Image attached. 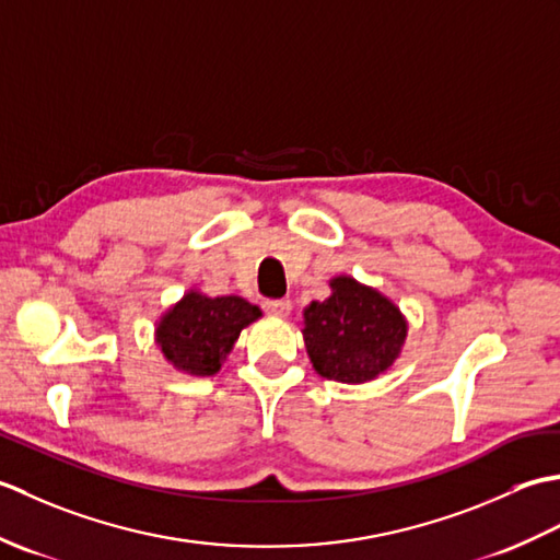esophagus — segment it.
<instances>
[{"mask_svg": "<svg viewBox=\"0 0 560 560\" xmlns=\"http://www.w3.org/2000/svg\"><path fill=\"white\" fill-rule=\"evenodd\" d=\"M265 311L273 317H289L291 315V301H267Z\"/></svg>", "mask_w": 560, "mask_h": 560, "instance_id": "34e87169", "label": "esophagus"}]
</instances>
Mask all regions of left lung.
Wrapping results in <instances>:
<instances>
[{
	"label": "left lung",
	"instance_id": "8db88e82",
	"mask_svg": "<svg viewBox=\"0 0 560 560\" xmlns=\"http://www.w3.org/2000/svg\"><path fill=\"white\" fill-rule=\"evenodd\" d=\"M327 301H313L303 313V339L315 371L337 383L375 380L399 359L407 319L387 295L351 277L329 281Z\"/></svg>",
	"mask_w": 560,
	"mask_h": 560
}]
</instances>
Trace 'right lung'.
Wrapping results in <instances>:
<instances>
[{
  "instance_id": "add662e5",
  "label": "right lung",
  "mask_w": 560,
  "mask_h": 560,
  "mask_svg": "<svg viewBox=\"0 0 560 560\" xmlns=\"http://www.w3.org/2000/svg\"><path fill=\"white\" fill-rule=\"evenodd\" d=\"M259 317V307L241 295L209 299L192 289L159 319L156 343L175 371L217 375L241 331Z\"/></svg>"
}]
</instances>
